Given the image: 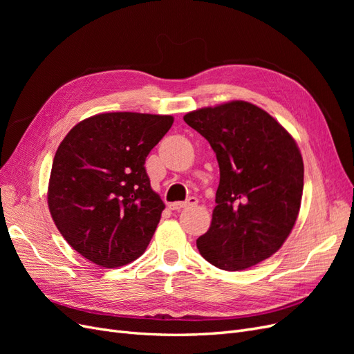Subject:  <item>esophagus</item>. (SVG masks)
I'll return each instance as SVG.
<instances>
[{
	"instance_id": "obj_1",
	"label": "esophagus",
	"mask_w": 354,
	"mask_h": 354,
	"mask_svg": "<svg viewBox=\"0 0 354 354\" xmlns=\"http://www.w3.org/2000/svg\"><path fill=\"white\" fill-rule=\"evenodd\" d=\"M196 203H198V199L195 196H190L185 202H173V203H169V209L180 211V209L187 208V207H194V205H196Z\"/></svg>"
}]
</instances>
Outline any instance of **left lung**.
I'll return each instance as SVG.
<instances>
[{
  "instance_id": "left-lung-1",
  "label": "left lung",
  "mask_w": 354,
  "mask_h": 354,
  "mask_svg": "<svg viewBox=\"0 0 354 354\" xmlns=\"http://www.w3.org/2000/svg\"><path fill=\"white\" fill-rule=\"evenodd\" d=\"M183 120L207 138L220 167L211 226L196 241L201 255L229 272L269 259L289 236L301 205L304 165L292 136L242 100Z\"/></svg>"
}]
</instances>
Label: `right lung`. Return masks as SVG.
<instances>
[{"label":"right lung","instance_id":"right-lung-1","mask_svg":"<svg viewBox=\"0 0 354 354\" xmlns=\"http://www.w3.org/2000/svg\"><path fill=\"white\" fill-rule=\"evenodd\" d=\"M173 122L171 115L100 113L63 138L48 208L62 236L87 260L115 269L146 251L165 205L145 162Z\"/></svg>","mask_w":354,"mask_h":354}]
</instances>
